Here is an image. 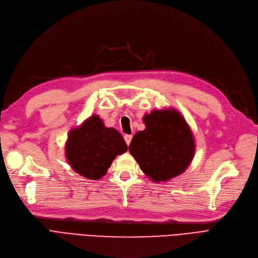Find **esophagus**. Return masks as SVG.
I'll return each instance as SVG.
<instances>
[{
    "label": "esophagus",
    "mask_w": 258,
    "mask_h": 258,
    "mask_svg": "<svg viewBox=\"0 0 258 258\" xmlns=\"http://www.w3.org/2000/svg\"><path fill=\"white\" fill-rule=\"evenodd\" d=\"M125 141H126V144L129 146V144L131 143V140H132V136H130V134H126V136L124 137Z\"/></svg>",
    "instance_id": "1"
}]
</instances>
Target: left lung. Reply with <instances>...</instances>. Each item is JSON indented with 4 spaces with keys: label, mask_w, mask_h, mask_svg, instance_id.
Here are the masks:
<instances>
[{
    "label": "left lung",
    "mask_w": 258,
    "mask_h": 258,
    "mask_svg": "<svg viewBox=\"0 0 258 258\" xmlns=\"http://www.w3.org/2000/svg\"><path fill=\"white\" fill-rule=\"evenodd\" d=\"M146 128L139 131L129 151L143 172L155 182L181 174L191 164L195 152L192 131L176 109L153 110L145 114Z\"/></svg>",
    "instance_id": "obj_1"
}]
</instances>
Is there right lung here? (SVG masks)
Returning <instances> with one entry per match:
<instances>
[{"instance_id": "add662e5", "label": "right lung", "mask_w": 258, "mask_h": 258, "mask_svg": "<svg viewBox=\"0 0 258 258\" xmlns=\"http://www.w3.org/2000/svg\"><path fill=\"white\" fill-rule=\"evenodd\" d=\"M128 150V146L114 128L105 127L99 115H92L70 130L65 146L68 164L80 175L102 178L113 159Z\"/></svg>"}]
</instances>
